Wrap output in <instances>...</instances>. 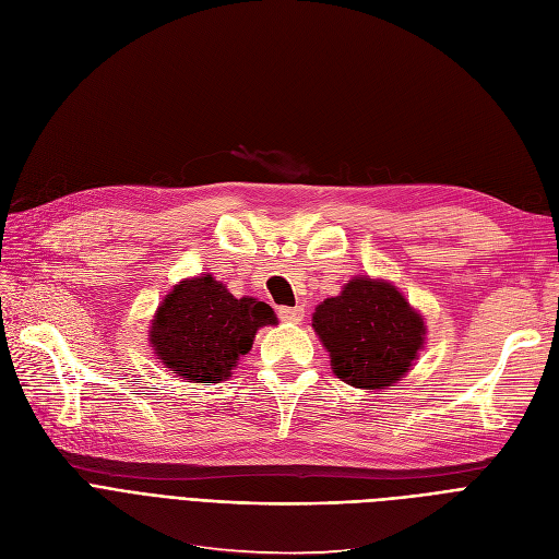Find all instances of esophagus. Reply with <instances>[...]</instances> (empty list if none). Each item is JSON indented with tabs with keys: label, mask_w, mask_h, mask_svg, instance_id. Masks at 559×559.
Instances as JSON below:
<instances>
[{
	"label": "esophagus",
	"mask_w": 559,
	"mask_h": 559,
	"mask_svg": "<svg viewBox=\"0 0 559 559\" xmlns=\"http://www.w3.org/2000/svg\"><path fill=\"white\" fill-rule=\"evenodd\" d=\"M278 316H281L283 322L299 324L304 320V308L301 306H281L278 308Z\"/></svg>",
	"instance_id": "1"
}]
</instances>
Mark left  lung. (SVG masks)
Wrapping results in <instances>:
<instances>
[{
	"label": "left lung",
	"instance_id": "left-lung-1",
	"mask_svg": "<svg viewBox=\"0 0 559 559\" xmlns=\"http://www.w3.org/2000/svg\"><path fill=\"white\" fill-rule=\"evenodd\" d=\"M311 326L334 376L357 389L396 386L426 343L424 316L394 283L355 276L341 295L318 304Z\"/></svg>",
	"mask_w": 559,
	"mask_h": 559
}]
</instances>
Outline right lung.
<instances>
[{"label":"right lung","mask_w":559,"mask_h":559,"mask_svg":"<svg viewBox=\"0 0 559 559\" xmlns=\"http://www.w3.org/2000/svg\"><path fill=\"white\" fill-rule=\"evenodd\" d=\"M276 322L269 304L237 299L212 274H200L179 281L163 297L150 324V345L177 378L216 384L251 353L260 329Z\"/></svg>","instance_id":"right-lung-1"}]
</instances>
